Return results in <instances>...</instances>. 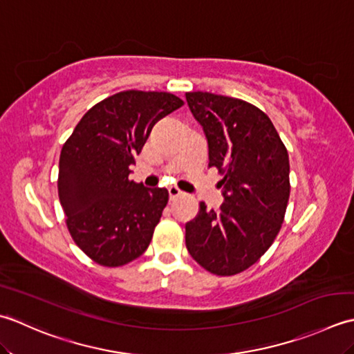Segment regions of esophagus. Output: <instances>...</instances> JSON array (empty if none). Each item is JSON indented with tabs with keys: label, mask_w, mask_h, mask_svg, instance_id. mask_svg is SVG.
<instances>
[{
	"label": "esophagus",
	"mask_w": 354,
	"mask_h": 354,
	"mask_svg": "<svg viewBox=\"0 0 354 354\" xmlns=\"http://www.w3.org/2000/svg\"><path fill=\"white\" fill-rule=\"evenodd\" d=\"M168 192H169V198H171V200H176V198L183 197V192L180 191L177 186H169V187H168Z\"/></svg>",
	"instance_id": "esophagus-1"
}]
</instances>
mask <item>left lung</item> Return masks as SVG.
<instances>
[{
  "label": "left lung",
  "mask_w": 354,
  "mask_h": 354,
  "mask_svg": "<svg viewBox=\"0 0 354 354\" xmlns=\"http://www.w3.org/2000/svg\"><path fill=\"white\" fill-rule=\"evenodd\" d=\"M203 127L209 168H217L225 201L186 223V248L214 275L230 277L255 264L275 240L290 196L288 154L272 120L246 100L207 91L186 93Z\"/></svg>",
  "instance_id": "left-lung-1"
}]
</instances>
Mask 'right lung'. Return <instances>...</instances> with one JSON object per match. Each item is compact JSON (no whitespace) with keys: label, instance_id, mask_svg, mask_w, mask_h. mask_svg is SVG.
<instances>
[{"label":"right lung","instance_id":"add662e5","mask_svg":"<svg viewBox=\"0 0 354 354\" xmlns=\"http://www.w3.org/2000/svg\"><path fill=\"white\" fill-rule=\"evenodd\" d=\"M183 105L165 91H120L91 106L64 143L57 194L77 248L105 268L145 252L168 203L128 176L158 120Z\"/></svg>","mask_w":354,"mask_h":354}]
</instances>
